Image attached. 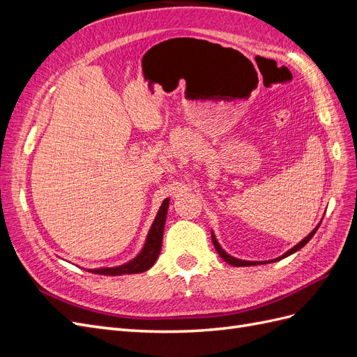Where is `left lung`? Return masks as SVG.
Wrapping results in <instances>:
<instances>
[{"label":"left lung","instance_id":"left-lung-1","mask_svg":"<svg viewBox=\"0 0 357 357\" xmlns=\"http://www.w3.org/2000/svg\"><path fill=\"white\" fill-rule=\"evenodd\" d=\"M319 226H320V223L316 226L314 229H312L304 240L302 241H299L296 245H294L290 248V250H287L284 255H282L280 257H275V259H273V261H262V262H259V261H244V259H236V257H234V256H231V255H228L226 253L223 248H222V245L219 244V241L215 240V235H214V232L211 231V240H213V244H214V247H215V250H218V253L220 255V257L223 259L225 262H228L229 265H234V266H253V265H264V264H273V262H277V261H282V259H284V257H287V256H290V255H294L295 252H298V250H301L302 247H304L312 236H314V234L317 232V229H319Z\"/></svg>","mask_w":357,"mask_h":357}]
</instances>
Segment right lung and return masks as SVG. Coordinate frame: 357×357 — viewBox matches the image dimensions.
<instances>
[{
  "label": "right lung",
  "instance_id": "right-lung-1",
  "mask_svg": "<svg viewBox=\"0 0 357 357\" xmlns=\"http://www.w3.org/2000/svg\"><path fill=\"white\" fill-rule=\"evenodd\" d=\"M168 205H169V198H165L164 202H162V205H160V208L156 214L152 226H150L142 252H139L134 259H131V261H128L126 264L119 265V266L93 268V269H88V271L93 273V274H100V275H123V274L144 273V271H147V269L152 268L160 253L162 236H164Z\"/></svg>",
  "mask_w": 357,
  "mask_h": 357
}]
</instances>
